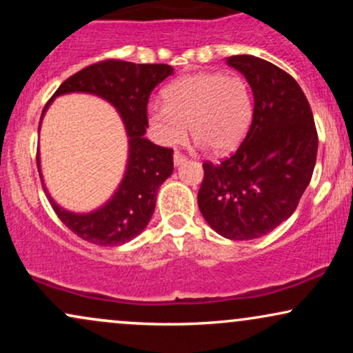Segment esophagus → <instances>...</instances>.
<instances>
[{"mask_svg":"<svg viewBox=\"0 0 353 353\" xmlns=\"http://www.w3.org/2000/svg\"><path fill=\"white\" fill-rule=\"evenodd\" d=\"M182 163H185V157L182 156V154H179V152L174 154V165H176V168H179Z\"/></svg>","mask_w":353,"mask_h":353,"instance_id":"34e87169","label":"esophagus"}]
</instances>
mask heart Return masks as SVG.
<instances>
[{
	"label": "heart",
	"mask_w": 353,
	"mask_h": 353,
	"mask_svg": "<svg viewBox=\"0 0 353 353\" xmlns=\"http://www.w3.org/2000/svg\"><path fill=\"white\" fill-rule=\"evenodd\" d=\"M149 123L159 141L177 145L190 132L212 152H230L244 141L252 123L250 88L241 76L197 72L165 89V101H151Z\"/></svg>",
	"instance_id": "obj_1"
}]
</instances>
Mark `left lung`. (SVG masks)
<instances>
[{"instance_id": "1", "label": "left lung", "mask_w": 353, "mask_h": 353, "mask_svg": "<svg viewBox=\"0 0 353 353\" xmlns=\"http://www.w3.org/2000/svg\"><path fill=\"white\" fill-rule=\"evenodd\" d=\"M228 64L252 89V124L229 159L202 164L197 204L219 236L250 241L294 214L312 179L319 137L309 101L292 76L250 54L230 56Z\"/></svg>"}]
</instances>
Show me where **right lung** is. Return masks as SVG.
Instances as JSON below:
<instances>
[{
	"label": "right lung",
	"instance_id": "right-lung-1",
	"mask_svg": "<svg viewBox=\"0 0 353 353\" xmlns=\"http://www.w3.org/2000/svg\"><path fill=\"white\" fill-rule=\"evenodd\" d=\"M169 64H136L128 61H101L68 78L43 109L41 121L58 96L86 92L108 101L123 121L128 136V163L119 185L109 199L91 212H72L51 197L36 157L39 177L52 209L68 229L96 245H121L145 229L156 208L157 189L174 171L172 149L145 139L148 101L152 89L171 76ZM39 121V128H41Z\"/></svg>",
	"mask_w": 353,
	"mask_h": 353
}]
</instances>
